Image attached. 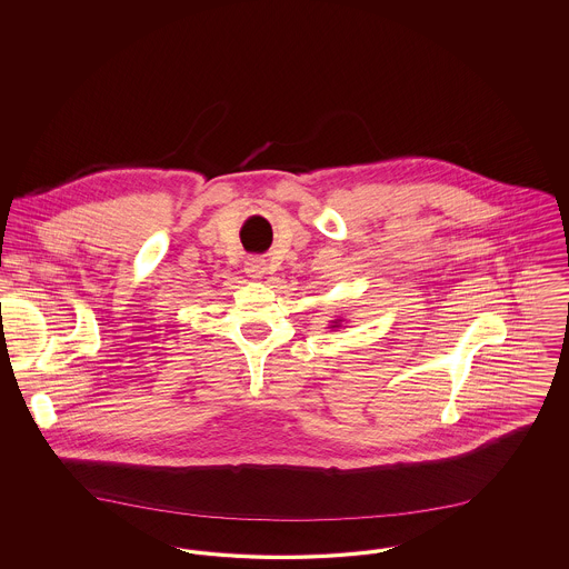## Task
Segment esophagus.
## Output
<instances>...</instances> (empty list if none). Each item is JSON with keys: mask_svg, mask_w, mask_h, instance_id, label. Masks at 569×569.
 <instances>
[{"mask_svg": "<svg viewBox=\"0 0 569 569\" xmlns=\"http://www.w3.org/2000/svg\"><path fill=\"white\" fill-rule=\"evenodd\" d=\"M244 271L249 272V277L253 279H260L264 272H267V262L262 258H249L244 262Z\"/></svg>", "mask_w": 569, "mask_h": 569, "instance_id": "1", "label": "esophagus"}]
</instances>
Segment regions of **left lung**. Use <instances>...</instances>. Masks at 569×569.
<instances>
[{"label":"left lung","mask_w":569,"mask_h":569,"mask_svg":"<svg viewBox=\"0 0 569 569\" xmlns=\"http://www.w3.org/2000/svg\"><path fill=\"white\" fill-rule=\"evenodd\" d=\"M339 322H341V320H335V322H332V326H330V328H337V326H339Z\"/></svg>","instance_id":"obj_1"}]
</instances>
